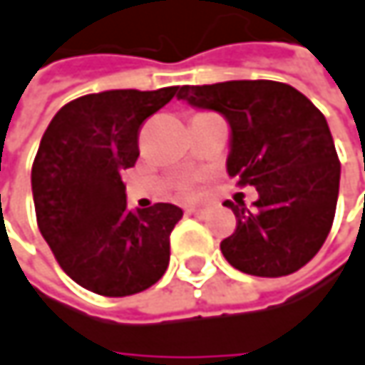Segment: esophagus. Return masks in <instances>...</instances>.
<instances>
[{
    "label": "esophagus",
    "mask_w": 365,
    "mask_h": 365,
    "mask_svg": "<svg viewBox=\"0 0 365 365\" xmlns=\"http://www.w3.org/2000/svg\"><path fill=\"white\" fill-rule=\"evenodd\" d=\"M187 215H194V217H207L209 215V209H187Z\"/></svg>",
    "instance_id": "obj_1"
}]
</instances>
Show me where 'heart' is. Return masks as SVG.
<instances>
[{
  "instance_id": "heart-1",
  "label": "heart",
  "mask_w": 365,
  "mask_h": 365,
  "mask_svg": "<svg viewBox=\"0 0 365 365\" xmlns=\"http://www.w3.org/2000/svg\"><path fill=\"white\" fill-rule=\"evenodd\" d=\"M180 190H182V194H190V192H192V183L182 182L180 183Z\"/></svg>"
}]
</instances>
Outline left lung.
I'll return each instance as SVG.
<instances>
[{
  "mask_svg": "<svg viewBox=\"0 0 365 365\" xmlns=\"http://www.w3.org/2000/svg\"><path fill=\"white\" fill-rule=\"evenodd\" d=\"M178 98L227 118V173L259 192L250 209L225 202L236 215L221 242L227 263L261 278L309 263L330 234L341 182L326 116L299 89L265 79L183 85Z\"/></svg>",
  "mask_w": 365,
  "mask_h": 365,
  "instance_id": "obj_1",
  "label": "left lung"
}]
</instances>
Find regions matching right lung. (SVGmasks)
<instances>
[{"label": "right lung", "mask_w": 365, "mask_h": 365, "mask_svg": "<svg viewBox=\"0 0 365 365\" xmlns=\"http://www.w3.org/2000/svg\"><path fill=\"white\" fill-rule=\"evenodd\" d=\"M178 87L110 89L64 104L37 150L31 185L37 225L60 267L102 297H129L163 278L183 211L169 202L129 211L120 173L135 165L142 123Z\"/></svg>", "instance_id": "1"}]
</instances>
